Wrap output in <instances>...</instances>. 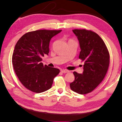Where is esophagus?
Returning a JSON list of instances; mask_svg holds the SVG:
<instances>
[{"mask_svg":"<svg viewBox=\"0 0 122 122\" xmlns=\"http://www.w3.org/2000/svg\"><path fill=\"white\" fill-rule=\"evenodd\" d=\"M61 71L62 73H68V72H69V70H65V69H63V70H61Z\"/></svg>","mask_w":122,"mask_h":122,"instance_id":"34e87169","label":"esophagus"}]
</instances>
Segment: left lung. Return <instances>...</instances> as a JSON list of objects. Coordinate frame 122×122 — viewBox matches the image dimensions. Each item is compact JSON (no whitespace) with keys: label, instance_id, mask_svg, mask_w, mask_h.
<instances>
[{"label":"left lung","instance_id":"left-lung-1","mask_svg":"<svg viewBox=\"0 0 122 122\" xmlns=\"http://www.w3.org/2000/svg\"><path fill=\"white\" fill-rule=\"evenodd\" d=\"M79 42V58L84 61L82 74L73 72L75 80L70 83L72 91L87 94L94 90L103 80L109 65V54L103 40L92 30H73Z\"/></svg>","mask_w":122,"mask_h":122}]
</instances>
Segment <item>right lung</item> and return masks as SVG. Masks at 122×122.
<instances>
[{
    "instance_id": "add662e5",
    "label": "right lung",
    "mask_w": 122,
    "mask_h": 122,
    "mask_svg": "<svg viewBox=\"0 0 122 122\" xmlns=\"http://www.w3.org/2000/svg\"><path fill=\"white\" fill-rule=\"evenodd\" d=\"M62 30H41L26 33L15 45L12 56L14 71L23 85L32 92L40 93L51 88L59 69L44 66L42 57L49 53V44Z\"/></svg>"
}]
</instances>
